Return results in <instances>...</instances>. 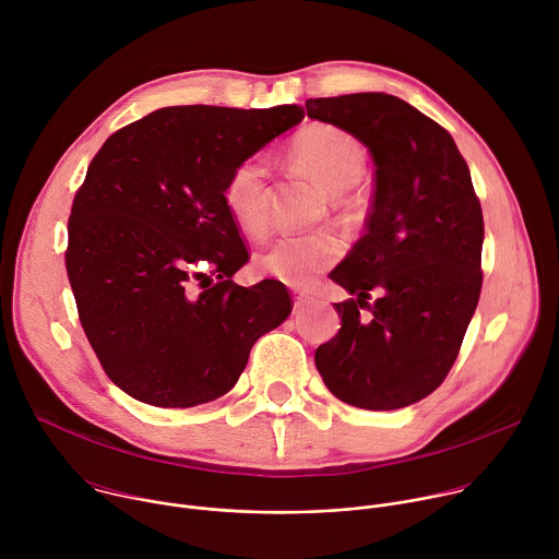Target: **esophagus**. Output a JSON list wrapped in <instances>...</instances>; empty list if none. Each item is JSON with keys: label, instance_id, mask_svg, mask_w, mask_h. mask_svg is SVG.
<instances>
[{"label": "esophagus", "instance_id": "esophagus-1", "mask_svg": "<svg viewBox=\"0 0 559 559\" xmlns=\"http://www.w3.org/2000/svg\"><path fill=\"white\" fill-rule=\"evenodd\" d=\"M313 302V298H309V296H305V294H298L296 298H294V307L300 311V309H305V307H309Z\"/></svg>", "mask_w": 559, "mask_h": 559}]
</instances>
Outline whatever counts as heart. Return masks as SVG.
Listing matches in <instances>:
<instances>
[{
    "instance_id": "b5f03b06",
    "label": "heart",
    "mask_w": 559,
    "mask_h": 559,
    "mask_svg": "<svg viewBox=\"0 0 559 559\" xmlns=\"http://www.w3.org/2000/svg\"><path fill=\"white\" fill-rule=\"evenodd\" d=\"M292 156L332 194L347 192L365 175L360 143L349 132L328 123L300 130L292 141ZM267 158L254 154L236 164L225 181V207L248 234H261L267 223ZM338 257L341 241L334 234H283L261 257V265L292 287H307Z\"/></svg>"
}]
</instances>
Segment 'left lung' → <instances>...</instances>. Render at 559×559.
<instances>
[{
    "label": "left lung",
    "mask_w": 559,
    "mask_h": 559,
    "mask_svg": "<svg viewBox=\"0 0 559 559\" xmlns=\"http://www.w3.org/2000/svg\"><path fill=\"white\" fill-rule=\"evenodd\" d=\"M305 108L367 145L376 166L365 236L330 274L352 298L334 302L341 330L316 349V369L347 405L409 407L447 378L483 289L485 221L468 166L442 126L393 95Z\"/></svg>",
    "instance_id": "left-lung-1"
}]
</instances>
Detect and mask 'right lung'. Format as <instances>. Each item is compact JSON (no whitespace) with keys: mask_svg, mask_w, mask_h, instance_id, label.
Listing matches in <instances>:
<instances>
[{"mask_svg":"<svg viewBox=\"0 0 559 559\" xmlns=\"http://www.w3.org/2000/svg\"><path fill=\"white\" fill-rule=\"evenodd\" d=\"M300 106H170L95 154L70 221L66 270L108 378L134 401L186 409L227 393L252 345L292 311L283 283L241 287L248 248L225 207L236 164L300 123Z\"/></svg>","mask_w":559,"mask_h":559,"instance_id":"add662e5","label":"right lung"}]
</instances>
